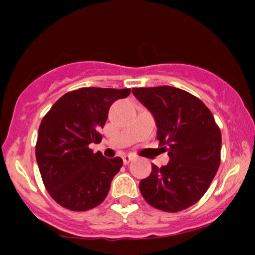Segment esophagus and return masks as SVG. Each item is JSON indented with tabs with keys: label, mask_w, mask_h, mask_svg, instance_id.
Returning <instances> with one entry per match:
<instances>
[{
	"label": "esophagus",
	"mask_w": 255,
	"mask_h": 255,
	"mask_svg": "<svg viewBox=\"0 0 255 255\" xmlns=\"http://www.w3.org/2000/svg\"><path fill=\"white\" fill-rule=\"evenodd\" d=\"M122 159H124L125 164H128V163L134 159V156H131V154H125V156L122 157Z\"/></svg>",
	"instance_id": "obj_1"
}]
</instances>
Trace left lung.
I'll return each mask as SVG.
<instances>
[{
  "label": "left lung",
  "mask_w": 255,
  "mask_h": 255,
  "mask_svg": "<svg viewBox=\"0 0 255 255\" xmlns=\"http://www.w3.org/2000/svg\"><path fill=\"white\" fill-rule=\"evenodd\" d=\"M133 95L152 113L158 141L170 157L162 168L152 165L140 192L154 209H188L206 193L221 164L222 134L215 118L200 99L176 87H140Z\"/></svg>",
  "instance_id": "left-lung-1"
}]
</instances>
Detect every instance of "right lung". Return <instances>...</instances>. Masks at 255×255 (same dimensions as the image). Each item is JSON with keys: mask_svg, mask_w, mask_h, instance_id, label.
<instances>
[{"mask_svg": "<svg viewBox=\"0 0 255 255\" xmlns=\"http://www.w3.org/2000/svg\"><path fill=\"white\" fill-rule=\"evenodd\" d=\"M129 89L81 87L63 95L40 122L36 158L46 191L71 211H87L107 198L120 157L105 158L89 145L99 142L111 104Z\"/></svg>", "mask_w": 255, "mask_h": 255, "instance_id": "1", "label": "right lung"}]
</instances>
